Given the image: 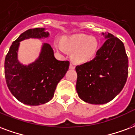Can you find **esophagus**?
I'll return each mask as SVG.
<instances>
[{"label": "esophagus", "mask_w": 135, "mask_h": 135, "mask_svg": "<svg viewBox=\"0 0 135 135\" xmlns=\"http://www.w3.org/2000/svg\"><path fill=\"white\" fill-rule=\"evenodd\" d=\"M69 69H75V65L73 63H71L70 65H69Z\"/></svg>", "instance_id": "34e87169"}]
</instances>
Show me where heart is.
Instances as JSON below:
<instances>
[{"mask_svg":"<svg viewBox=\"0 0 135 135\" xmlns=\"http://www.w3.org/2000/svg\"><path fill=\"white\" fill-rule=\"evenodd\" d=\"M66 46L71 51L77 50L75 54V59L78 61L84 62L90 59L95 54L97 41L94 38H90L87 35L79 34L68 39ZM56 47L61 51H64L63 46L60 44L56 45Z\"/></svg>","mask_w":135,"mask_h":135,"instance_id":"1","label":"heart"}]
</instances>
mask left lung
Segmentation results:
<instances>
[{"instance_id": "1", "label": "left lung", "mask_w": 135, "mask_h": 135, "mask_svg": "<svg viewBox=\"0 0 135 135\" xmlns=\"http://www.w3.org/2000/svg\"><path fill=\"white\" fill-rule=\"evenodd\" d=\"M95 57L76 67V89L81 99L92 104L110 102L122 90L128 76V57L122 41L109 33Z\"/></svg>"}]
</instances>
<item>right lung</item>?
Wrapping results in <instances>:
<instances>
[{
    "label": "right lung",
    "instance_id": "1",
    "mask_svg": "<svg viewBox=\"0 0 135 135\" xmlns=\"http://www.w3.org/2000/svg\"><path fill=\"white\" fill-rule=\"evenodd\" d=\"M49 36L44 28L28 29L13 42L5 59V77L9 90L23 104L37 106L49 102L54 95L58 83L69 69V61L56 59L54 51L44 43L38 58L28 65L18 60L20 42L28 38Z\"/></svg>",
    "mask_w": 135,
    "mask_h": 135
}]
</instances>
